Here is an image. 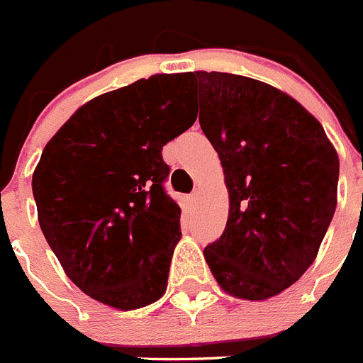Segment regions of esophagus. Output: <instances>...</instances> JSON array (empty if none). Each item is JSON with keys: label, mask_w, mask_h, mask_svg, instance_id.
<instances>
[{"label": "esophagus", "mask_w": 363, "mask_h": 363, "mask_svg": "<svg viewBox=\"0 0 363 363\" xmlns=\"http://www.w3.org/2000/svg\"><path fill=\"white\" fill-rule=\"evenodd\" d=\"M198 198H200V192H198V191H192V194H191V200H192V201H196Z\"/></svg>", "instance_id": "34e87169"}]
</instances>
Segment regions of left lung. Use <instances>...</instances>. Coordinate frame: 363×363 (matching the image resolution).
Instances as JSON below:
<instances>
[{
    "instance_id": "obj_1",
    "label": "left lung",
    "mask_w": 363,
    "mask_h": 363,
    "mask_svg": "<svg viewBox=\"0 0 363 363\" xmlns=\"http://www.w3.org/2000/svg\"><path fill=\"white\" fill-rule=\"evenodd\" d=\"M200 127L229 189L223 234L203 249L223 291L265 300L316 258L336 209L338 154L296 99L258 79L192 72Z\"/></svg>"
}]
</instances>
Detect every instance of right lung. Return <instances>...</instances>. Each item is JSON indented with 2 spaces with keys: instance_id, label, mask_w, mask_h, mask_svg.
Here are the masks:
<instances>
[{
  "instance_id": "obj_1",
  "label": "right lung",
  "mask_w": 363,
  "mask_h": 363,
  "mask_svg": "<svg viewBox=\"0 0 363 363\" xmlns=\"http://www.w3.org/2000/svg\"><path fill=\"white\" fill-rule=\"evenodd\" d=\"M196 121L191 74H156L91 99L32 176L40 227L67 277L121 311L163 296L179 240L162 149Z\"/></svg>"
}]
</instances>
